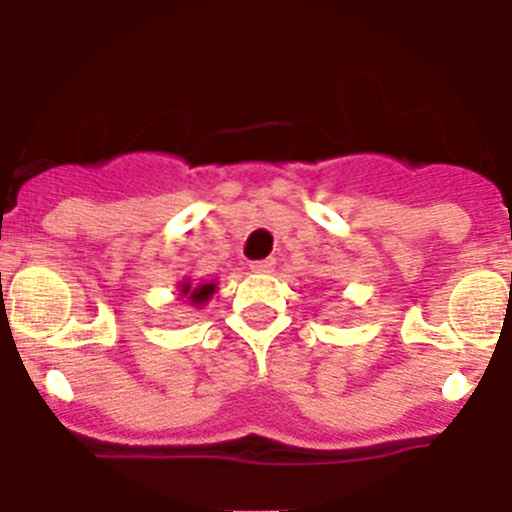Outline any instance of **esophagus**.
<instances>
[{
    "label": "esophagus",
    "instance_id": "esophagus-1",
    "mask_svg": "<svg viewBox=\"0 0 512 512\" xmlns=\"http://www.w3.org/2000/svg\"><path fill=\"white\" fill-rule=\"evenodd\" d=\"M272 267H275V260H257V262H250V270L252 272H272Z\"/></svg>",
    "mask_w": 512,
    "mask_h": 512
}]
</instances>
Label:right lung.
Listing matches in <instances>:
<instances>
[{"label": "right lung", "instance_id": "add662e5", "mask_svg": "<svg viewBox=\"0 0 512 512\" xmlns=\"http://www.w3.org/2000/svg\"><path fill=\"white\" fill-rule=\"evenodd\" d=\"M215 292V282H208V285H198L193 287V282H180V294L188 299L190 304H205Z\"/></svg>", "mask_w": 512, "mask_h": 512}]
</instances>
